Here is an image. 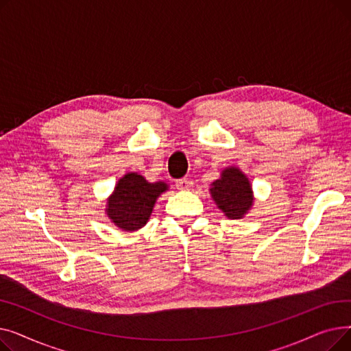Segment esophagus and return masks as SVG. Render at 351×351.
<instances>
[{
	"mask_svg": "<svg viewBox=\"0 0 351 351\" xmlns=\"http://www.w3.org/2000/svg\"><path fill=\"white\" fill-rule=\"evenodd\" d=\"M191 186H192V182L186 178H182V179L176 180V188L179 191H188Z\"/></svg>",
	"mask_w": 351,
	"mask_h": 351,
	"instance_id": "1",
	"label": "esophagus"
}]
</instances>
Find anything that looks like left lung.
I'll return each instance as SVG.
<instances>
[{
  "label": "left lung",
  "instance_id": "1",
  "mask_svg": "<svg viewBox=\"0 0 351 351\" xmlns=\"http://www.w3.org/2000/svg\"><path fill=\"white\" fill-rule=\"evenodd\" d=\"M216 206L228 219H242L253 205V192L247 176L234 166L222 171L209 189Z\"/></svg>",
  "mask_w": 351,
  "mask_h": 351
}]
</instances>
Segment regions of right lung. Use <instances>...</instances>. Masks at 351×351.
I'll return each instance as SVG.
<instances>
[{
  "label": "right lung",
  "mask_w": 351,
  "mask_h": 351,
  "mask_svg": "<svg viewBox=\"0 0 351 351\" xmlns=\"http://www.w3.org/2000/svg\"><path fill=\"white\" fill-rule=\"evenodd\" d=\"M166 191L165 182L151 183L135 172L126 173L106 202V215L119 229L138 230L149 220L156 199Z\"/></svg>",
  "instance_id": "add662e5"
}]
</instances>
